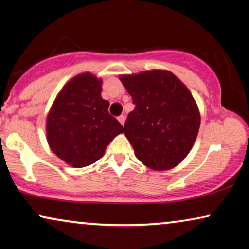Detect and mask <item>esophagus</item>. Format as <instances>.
<instances>
[{"label": "esophagus", "instance_id": "esophagus-1", "mask_svg": "<svg viewBox=\"0 0 249 249\" xmlns=\"http://www.w3.org/2000/svg\"><path fill=\"white\" fill-rule=\"evenodd\" d=\"M118 120H119V122H120V124L124 125V121H125V117L124 114H121V115H119L118 117Z\"/></svg>", "mask_w": 249, "mask_h": 249}]
</instances>
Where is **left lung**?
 <instances>
[{
	"label": "left lung",
	"mask_w": 249,
	"mask_h": 249,
	"mask_svg": "<svg viewBox=\"0 0 249 249\" xmlns=\"http://www.w3.org/2000/svg\"><path fill=\"white\" fill-rule=\"evenodd\" d=\"M120 80L131 95L124 135L139 161L153 170H169L186 158L198 134L200 117L185 85L169 71L152 70Z\"/></svg>",
	"instance_id": "obj_1"
}]
</instances>
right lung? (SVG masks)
I'll return each mask as SVG.
<instances>
[{
	"label": "right lung",
	"instance_id": "add662e5",
	"mask_svg": "<svg viewBox=\"0 0 249 249\" xmlns=\"http://www.w3.org/2000/svg\"><path fill=\"white\" fill-rule=\"evenodd\" d=\"M102 80L83 73L57 95L47 115V142L54 154L74 168L93 164L124 127L108 113Z\"/></svg>",
	"mask_w": 249,
	"mask_h": 249
}]
</instances>
